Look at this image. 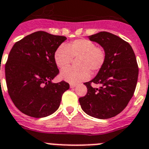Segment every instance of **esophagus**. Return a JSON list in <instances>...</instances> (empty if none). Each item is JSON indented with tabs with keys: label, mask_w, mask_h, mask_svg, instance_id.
<instances>
[{
	"label": "esophagus",
	"mask_w": 149,
	"mask_h": 149,
	"mask_svg": "<svg viewBox=\"0 0 149 149\" xmlns=\"http://www.w3.org/2000/svg\"><path fill=\"white\" fill-rule=\"evenodd\" d=\"M76 86H77L76 84H70V87H71V88H74V87H75Z\"/></svg>",
	"instance_id": "1"
}]
</instances>
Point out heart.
I'll return each mask as SVG.
<instances>
[{"label":"heart","mask_w":149,"mask_h":149,"mask_svg":"<svg viewBox=\"0 0 149 149\" xmlns=\"http://www.w3.org/2000/svg\"><path fill=\"white\" fill-rule=\"evenodd\" d=\"M106 52L103 47L88 39H77L65 45L62 44L56 49L54 60L61 69L70 65L74 59H77L78 68H68L63 70L61 77L69 83L76 84L87 81L90 72L96 74L103 68L106 61Z\"/></svg>","instance_id":"obj_1"}]
</instances>
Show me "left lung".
<instances>
[{
    "label": "left lung",
    "instance_id": "obj_1",
    "mask_svg": "<svg viewBox=\"0 0 149 149\" xmlns=\"http://www.w3.org/2000/svg\"><path fill=\"white\" fill-rule=\"evenodd\" d=\"M106 52L103 68L92 81L84 84L87 93L79 98L81 109L93 118L108 119L121 112L133 97L138 80L135 53L129 43L117 35L101 31L90 36ZM92 83L100 84L93 88Z\"/></svg>",
    "mask_w": 149,
    "mask_h": 149
}]
</instances>
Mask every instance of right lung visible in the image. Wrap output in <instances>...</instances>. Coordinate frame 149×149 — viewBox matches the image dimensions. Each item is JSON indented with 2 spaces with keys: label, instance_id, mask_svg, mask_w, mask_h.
I'll list each match as a JSON object with an SVG mask.
<instances>
[{
  "label": "right lung",
  "instance_id": "obj_1",
  "mask_svg": "<svg viewBox=\"0 0 149 149\" xmlns=\"http://www.w3.org/2000/svg\"><path fill=\"white\" fill-rule=\"evenodd\" d=\"M65 36L36 31L14 44L5 64L7 90L20 111L33 118L50 115L59 109L68 83L51 81L59 73L54 53Z\"/></svg>",
  "mask_w": 149,
  "mask_h": 149
}]
</instances>
